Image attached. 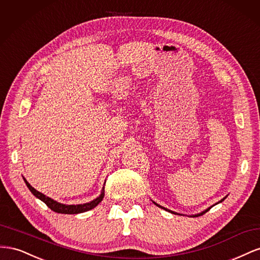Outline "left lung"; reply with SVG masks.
Masks as SVG:
<instances>
[{"instance_id":"left-lung-1","label":"left lung","mask_w":260,"mask_h":260,"mask_svg":"<svg viewBox=\"0 0 260 260\" xmlns=\"http://www.w3.org/2000/svg\"><path fill=\"white\" fill-rule=\"evenodd\" d=\"M226 199V196H225V198H223L221 201H219L217 204H219V203H221V202H223L224 200ZM153 203L155 204V205L156 206H158L159 208H161V209H164V210H166V211H169V212H171V214H175V215H179V216H182V215H181V214H178V212H176V211H172V210H170V209H167V208H165V207H162V206H160V205H158V204H157V203H155L154 201H153ZM217 204H215V205H217ZM212 206H214V205H212ZM211 206V207H212ZM211 207H209V208H207V209H205V210H204V211H202V212H200V214H196V215H191L190 217H199V216H202V215H204V214H205V212H207Z\"/></svg>"}]
</instances>
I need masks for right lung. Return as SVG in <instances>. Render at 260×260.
I'll return each instance as SVG.
<instances>
[{
    "instance_id": "obj_1",
    "label": "right lung",
    "mask_w": 260,
    "mask_h": 260,
    "mask_svg": "<svg viewBox=\"0 0 260 260\" xmlns=\"http://www.w3.org/2000/svg\"><path fill=\"white\" fill-rule=\"evenodd\" d=\"M23 181H25L26 185L28 186V188L30 190V192L32 193L37 199H39L40 201H42L43 203L46 204V206H48L49 208H51L53 211L55 212H58V214H68V215H76V214H81V212H84V211H88V210H91L93 209L94 207H96L99 204L103 201L104 199V186L103 188H102V192L101 194L98 196L96 199H94L93 201L89 202V203H85V204H78V205H66V204H61V203H58L56 201H54L53 199L49 198V196L44 195L43 193L37 191L35 187L31 186L29 184L28 181L23 178ZM106 182V181H105ZM105 184V183H104Z\"/></svg>"
}]
</instances>
